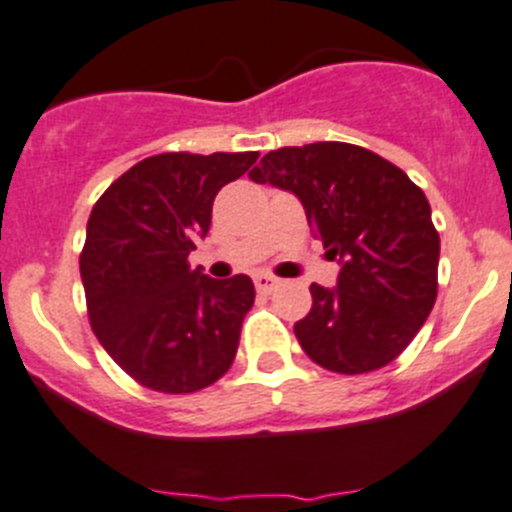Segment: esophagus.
Returning <instances> with one entry per match:
<instances>
[{
	"label": "esophagus",
	"mask_w": 512,
	"mask_h": 512,
	"mask_svg": "<svg viewBox=\"0 0 512 512\" xmlns=\"http://www.w3.org/2000/svg\"><path fill=\"white\" fill-rule=\"evenodd\" d=\"M255 288L260 290V293H272V290L278 288V278H272V275L260 272V275H255Z\"/></svg>",
	"instance_id": "obj_1"
}]
</instances>
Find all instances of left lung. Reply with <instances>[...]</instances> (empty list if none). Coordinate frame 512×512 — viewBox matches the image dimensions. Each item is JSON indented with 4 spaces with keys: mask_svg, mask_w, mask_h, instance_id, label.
Here are the masks:
<instances>
[{
    "mask_svg": "<svg viewBox=\"0 0 512 512\" xmlns=\"http://www.w3.org/2000/svg\"><path fill=\"white\" fill-rule=\"evenodd\" d=\"M250 179L293 191L341 265L336 288L310 285L313 308L295 323L303 351L336 374L391 364L437 300L439 234L424 191L391 161L341 141L270 151Z\"/></svg>",
    "mask_w": 512,
    "mask_h": 512,
    "instance_id": "left-lung-1",
    "label": "left lung"
}]
</instances>
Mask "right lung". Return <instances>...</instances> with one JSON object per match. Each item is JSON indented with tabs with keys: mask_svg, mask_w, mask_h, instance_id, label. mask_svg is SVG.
Wrapping results in <instances>:
<instances>
[{
	"mask_svg": "<svg viewBox=\"0 0 512 512\" xmlns=\"http://www.w3.org/2000/svg\"><path fill=\"white\" fill-rule=\"evenodd\" d=\"M245 154H159L118 176L95 202L80 252L93 333L131 379L191 394L229 371L255 303L247 275L191 270L217 191L257 161Z\"/></svg>",
	"mask_w": 512,
	"mask_h": 512,
	"instance_id": "right-lung-1",
	"label": "right lung"
}]
</instances>
